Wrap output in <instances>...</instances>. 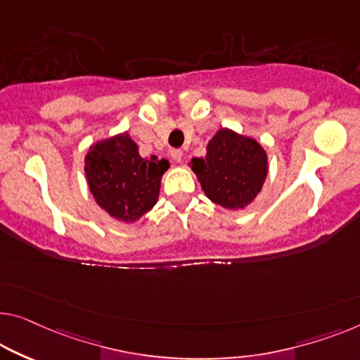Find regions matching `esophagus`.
<instances>
[{"instance_id":"esophagus-1","label":"esophagus","mask_w":360,"mask_h":360,"mask_svg":"<svg viewBox=\"0 0 360 360\" xmlns=\"http://www.w3.org/2000/svg\"><path fill=\"white\" fill-rule=\"evenodd\" d=\"M171 157H173V160L176 163H182V158H184V152H182V150H173V152H171Z\"/></svg>"}]
</instances>
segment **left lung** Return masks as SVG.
Returning a JSON list of instances; mask_svg holds the SVG:
<instances>
[{
	"label": "left lung",
	"mask_w": 360,
	"mask_h": 360,
	"mask_svg": "<svg viewBox=\"0 0 360 360\" xmlns=\"http://www.w3.org/2000/svg\"><path fill=\"white\" fill-rule=\"evenodd\" d=\"M189 166L213 203L244 210L265 184L268 155L257 139L221 127L208 141L205 157L192 158Z\"/></svg>",
	"instance_id": "1"
}]
</instances>
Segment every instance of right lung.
Instances as JSON below:
<instances>
[{
    "label": "right lung",
    "mask_w": 360,
    "mask_h": 360,
    "mask_svg": "<svg viewBox=\"0 0 360 360\" xmlns=\"http://www.w3.org/2000/svg\"><path fill=\"white\" fill-rule=\"evenodd\" d=\"M168 160L143 158L127 132L101 139L85 155V179L101 210L116 221L132 224L158 202Z\"/></svg>",
    "instance_id": "1"
}]
</instances>
